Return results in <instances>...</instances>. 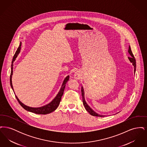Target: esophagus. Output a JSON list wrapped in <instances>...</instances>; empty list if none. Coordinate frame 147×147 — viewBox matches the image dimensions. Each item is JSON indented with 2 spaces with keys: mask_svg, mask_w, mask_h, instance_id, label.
<instances>
[{
  "mask_svg": "<svg viewBox=\"0 0 147 147\" xmlns=\"http://www.w3.org/2000/svg\"><path fill=\"white\" fill-rule=\"evenodd\" d=\"M74 77H75V78H76V79H78L80 78V75H79V73H76V74H75V75H74Z\"/></svg>",
  "mask_w": 147,
  "mask_h": 147,
  "instance_id": "1",
  "label": "esophagus"
}]
</instances>
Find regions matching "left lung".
Listing matches in <instances>:
<instances>
[{
  "label": "left lung",
  "mask_w": 147,
  "mask_h": 147,
  "mask_svg": "<svg viewBox=\"0 0 147 147\" xmlns=\"http://www.w3.org/2000/svg\"><path fill=\"white\" fill-rule=\"evenodd\" d=\"M128 52L129 53V55H131V57H128V59H129L130 62L131 63H132V64L134 66V73H135V71H136V59L134 58V56L133 55V53H132V52L131 51V47L130 46L129 47V49H128ZM82 98H83V105H84V107L86 109V110L89 112L91 115L92 116H97V117H104L105 116H103V115H98L97 113H96L95 112H94L91 108L89 106V105H88L85 100V98H84V89L83 88V86H82Z\"/></svg>",
  "instance_id": "left-lung-1"
}]
</instances>
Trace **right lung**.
<instances>
[{"mask_svg":"<svg viewBox=\"0 0 147 147\" xmlns=\"http://www.w3.org/2000/svg\"><path fill=\"white\" fill-rule=\"evenodd\" d=\"M21 44L20 43L19 47H18V49L16 50L15 55H14L13 58V61L11 62V73H10V85L11 88L13 90V85H12V81H11V78H12V75H13V62L15 60V58L17 57V56L18 55V54L19 53L20 49H21ZM69 79V76H67L65 78V79H64V82H63L62 86L61 87V89L60 90L59 92H58V94H57V95L56 96V98H55L53 101L49 104L48 105H46V106H42L41 107H37V108H34V107H28L26 105L23 104L22 102H21L19 100L17 96H16V98L17 99V100L18 101L19 104L21 105V106L26 110L30 111V112H33L36 114H41V115H46V114H48L51 112L54 111L55 110H56V109L58 107V106L59 105V103L61 102V98L63 95L64 90V88L65 86V84L67 83V82L68 81ZM14 91V90H13Z\"/></svg>","mask_w":147,"mask_h":147,"instance_id":"right-lung-1","label":"right lung"}]
</instances>
